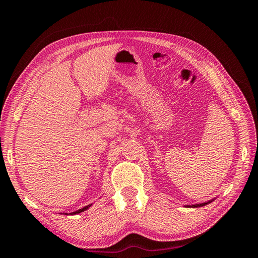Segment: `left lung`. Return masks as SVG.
I'll return each mask as SVG.
<instances>
[{"label": "left lung", "instance_id": "1", "mask_svg": "<svg viewBox=\"0 0 258 258\" xmlns=\"http://www.w3.org/2000/svg\"><path fill=\"white\" fill-rule=\"evenodd\" d=\"M213 200H210V201H208V202H205V204H199V205H192V206H186L187 208H198V207H204V206H206V205H209V204H211V202H212Z\"/></svg>", "mask_w": 258, "mask_h": 258}]
</instances>
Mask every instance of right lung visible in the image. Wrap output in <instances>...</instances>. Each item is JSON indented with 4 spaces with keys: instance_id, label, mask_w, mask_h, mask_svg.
Wrapping results in <instances>:
<instances>
[{
    "instance_id": "obj_1",
    "label": "right lung",
    "mask_w": 258,
    "mask_h": 258,
    "mask_svg": "<svg viewBox=\"0 0 258 258\" xmlns=\"http://www.w3.org/2000/svg\"><path fill=\"white\" fill-rule=\"evenodd\" d=\"M89 207H91V205H88V206H86V207H84V208H82V209H80V210H77V211H75V212H72V213H70V214H79V213H81V212H84V211H86L87 210ZM66 215H68V213H66Z\"/></svg>"
}]
</instances>
